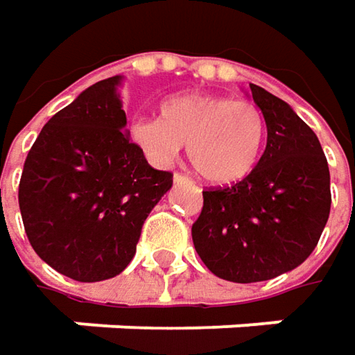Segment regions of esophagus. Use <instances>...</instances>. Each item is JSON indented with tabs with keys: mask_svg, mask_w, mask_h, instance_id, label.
Segmentation results:
<instances>
[{
	"mask_svg": "<svg viewBox=\"0 0 355 355\" xmlns=\"http://www.w3.org/2000/svg\"><path fill=\"white\" fill-rule=\"evenodd\" d=\"M173 182L175 184H187L189 180H187L186 175H182V173H173Z\"/></svg>",
	"mask_w": 355,
	"mask_h": 355,
	"instance_id": "34e87169",
	"label": "esophagus"
}]
</instances>
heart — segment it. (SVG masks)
I'll list each match as a JSON object with an SVG mask.
<instances>
[{
	"label": "heart",
	"instance_id": "b5f03b06",
	"mask_svg": "<svg viewBox=\"0 0 355 355\" xmlns=\"http://www.w3.org/2000/svg\"><path fill=\"white\" fill-rule=\"evenodd\" d=\"M130 133L153 166H169L187 144L196 173L207 184L230 186L256 168L266 121L252 101L193 92L166 99L162 117H139Z\"/></svg>",
	"mask_w": 355,
	"mask_h": 355
}]
</instances>
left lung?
<instances>
[{
  "label": "left lung",
  "mask_w": 355,
  "mask_h": 355,
  "mask_svg": "<svg viewBox=\"0 0 355 355\" xmlns=\"http://www.w3.org/2000/svg\"><path fill=\"white\" fill-rule=\"evenodd\" d=\"M268 141L239 184L204 191L191 225L198 256L214 275L252 284L292 272L318 245L329 218L328 159L318 135L284 99L250 83Z\"/></svg>",
  "instance_id": "left-lung-1"
}]
</instances>
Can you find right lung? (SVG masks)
Returning <instances> with one entry per match:
<instances>
[{
    "mask_svg": "<svg viewBox=\"0 0 355 355\" xmlns=\"http://www.w3.org/2000/svg\"><path fill=\"white\" fill-rule=\"evenodd\" d=\"M123 76L83 89L44 125L27 153L19 211L35 254L76 282L121 274L141 225L173 184L132 139Z\"/></svg>",
    "mask_w": 355,
    "mask_h": 355,
    "instance_id": "right-lung-1",
    "label": "right lung"
}]
</instances>
